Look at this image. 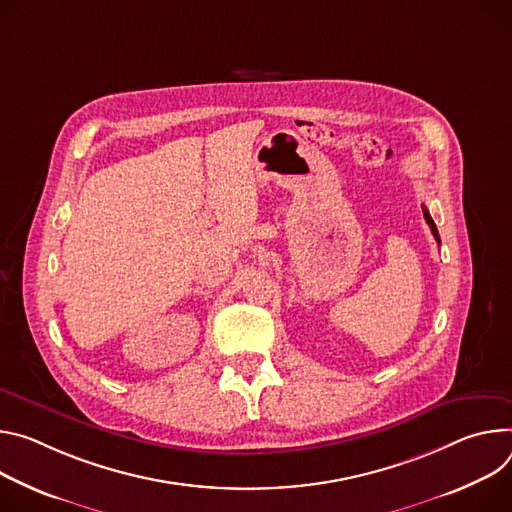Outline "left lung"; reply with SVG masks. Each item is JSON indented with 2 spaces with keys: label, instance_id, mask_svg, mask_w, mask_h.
Listing matches in <instances>:
<instances>
[{
  "label": "left lung",
  "instance_id": "left-lung-1",
  "mask_svg": "<svg viewBox=\"0 0 512 512\" xmlns=\"http://www.w3.org/2000/svg\"><path fill=\"white\" fill-rule=\"evenodd\" d=\"M423 217H425V221H427V225L431 227V234L435 236V240H437V244H441V240H439V234H437V227H435V221L431 219V215H429V211H427V207L423 205Z\"/></svg>",
  "mask_w": 512,
  "mask_h": 512
}]
</instances>
